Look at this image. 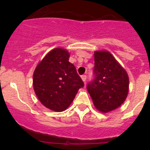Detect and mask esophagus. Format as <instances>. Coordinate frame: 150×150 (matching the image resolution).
Here are the masks:
<instances>
[{
	"label": "esophagus",
	"mask_w": 150,
	"mask_h": 150,
	"mask_svg": "<svg viewBox=\"0 0 150 150\" xmlns=\"http://www.w3.org/2000/svg\"><path fill=\"white\" fill-rule=\"evenodd\" d=\"M81 78H82V79H83V81L85 83V82H86V80L87 76H86V75H83V76H81Z\"/></svg>",
	"instance_id": "esophagus-1"
}]
</instances>
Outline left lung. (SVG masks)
<instances>
[{"instance_id": "1", "label": "left lung", "mask_w": 150, "mask_h": 150, "mask_svg": "<svg viewBox=\"0 0 150 150\" xmlns=\"http://www.w3.org/2000/svg\"><path fill=\"white\" fill-rule=\"evenodd\" d=\"M94 79L87 90L95 107L104 112L122 105L128 93L129 79L126 71L107 51L95 52Z\"/></svg>"}]
</instances>
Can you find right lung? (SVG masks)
Here are the masks:
<instances>
[{
	"label": "right lung",
	"instance_id": "obj_1",
	"mask_svg": "<svg viewBox=\"0 0 150 150\" xmlns=\"http://www.w3.org/2000/svg\"><path fill=\"white\" fill-rule=\"evenodd\" d=\"M69 57L66 50L54 49L38 64L33 75V86L41 104L57 112L65 110L84 86Z\"/></svg>",
	"mask_w": 150,
	"mask_h": 150
}]
</instances>
